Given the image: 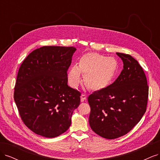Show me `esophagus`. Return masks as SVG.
<instances>
[{"instance_id": "1", "label": "esophagus", "mask_w": 160, "mask_h": 160, "mask_svg": "<svg viewBox=\"0 0 160 160\" xmlns=\"http://www.w3.org/2000/svg\"><path fill=\"white\" fill-rule=\"evenodd\" d=\"M87 99V95L85 94H82L81 95V102H83V101H85Z\"/></svg>"}]
</instances>
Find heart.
<instances>
[{
    "label": "heart",
    "instance_id": "1",
    "mask_svg": "<svg viewBox=\"0 0 160 160\" xmlns=\"http://www.w3.org/2000/svg\"><path fill=\"white\" fill-rule=\"evenodd\" d=\"M119 70V62L114 57H107L98 53L90 52L82 56L77 65H72L67 71V80L72 88L84 75V83L92 91H100L108 87Z\"/></svg>",
    "mask_w": 160,
    "mask_h": 160
}]
</instances>
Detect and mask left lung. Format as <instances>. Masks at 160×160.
Wrapping results in <instances>:
<instances>
[{"instance_id":"8db88e82","label":"left lung","mask_w":160,"mask_h":160,"mask_svg":"<svg viewBox=\"0 0 160 160\" xmlns=\"http://www.w3.org/2000/svg\"><path fill=\"white\" fill-rule=\"evenodd\" d=\"M123 69L113 83L88 97L89 125L101 137H122L138 124L146 113L148 86L146 75L137 60L117 52Z\"/></svg>"}]
</instances>
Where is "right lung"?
Returning <instances> with one entry per match:
<instances>
[{"mask_svg":"<svg viewBox=\"0 0 160 160\" xmlns=\"http://www.w3.org/2000/svg\"><path fill=\"white\" fill-rule=\"evenodd\" d=\"M77 49L45 46L31 52L19 68L14 99L22 122L35 133L55 138L71 124L81 93L67 85V71Z\"/></svg>","mask_w":160,"mask_h":160,"instance_id":"add662e5","label":"right lung"}]
</instances>
